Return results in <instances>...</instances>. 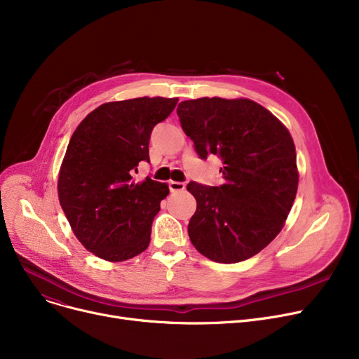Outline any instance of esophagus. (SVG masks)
<instances>
[{"label":"esophagus","mask_w":359,"mask_h":359,"mask_svg":"<svg viewBox=\"0 0 359 359\" xmlns=\"http://www.w3.org/2000/svg\"><path fill=\"white\" fill-rule=\"evenodd\" d=\"M184 187H186V184L182 182H175V180L168 182L170 192H182V191H184Z\"/></svg>","instance_id":"obj_1"}]
</instances>
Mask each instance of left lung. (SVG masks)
Masks as SVG:
<instances>
[{
	"label": "left lung",
	"instance_id": "8db88e82",
	"mask_svg": "<svg viewBox=\"0 0 359 359\" xmlns=\"http://www.w3.org/2000/svg\"><path fill=\"white\" fill-rule=\"evenodd\" d=\"M177 116L198 156L222 160V183L187 184L196 211L187 225L196 250L218 263L257 255L279 234L298 187L292 137L269 110L249 99L182 102Z\"/></svg>",
	"mask_w": 359,
	"mask_h": 359
}]
</instances>
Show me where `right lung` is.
<instances>
[{"label":"right lung","mask_w":359,"mask_h":359,"mask_svg":"<svg viewBox=\"0 0 359 359\" xmlns=\"http://www.w3.org/2000/svg\"><path fill=\"white\" fill-rule=\"evenodd\" d=\"M179 99L138 97L94 109L74 130L60 170L58 196L83 246L109 262H123L149 244L151 225L168 186L132 175L149 161L154 126Z\"/></svg>","instance_id":"right-lung-1"}]
</instances>
